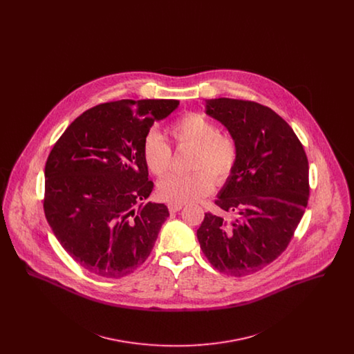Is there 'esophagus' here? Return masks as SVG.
<instances>
[{
  "label": "esophagus",
  "mask_w": 354,
  "mask_h": 354,
  "mask_svg": "<svg viewBox=\"0 0 354 354\" xmlns=\"http://www.w3.org/2000/svg\"><path fill=\"white\" fill-rule=\"evenodd\" d=\"M182 208H183L182 204H172V203H169V212H178V211H180Z\"/></svg>",
  "instance_id": "34e87169"
}]
</instances>
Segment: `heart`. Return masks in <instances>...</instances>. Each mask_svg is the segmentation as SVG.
<instances>
[{"label": "heart", "mask_w": 354, "mask_h": 354, "mask_svg": "<svg viewBox=\"0 0 354 354\" xmlns=\"http://www.w3.org/2000/svg\"><path fill=\"white\" fill-rule=\"evenodd\" d=\"M179 147L194 149L192 169L188 175L172 174L158 185L159 196L172 204L195 202L207 196L216 183L225 182L237 162V145L232 136L220 134L218 126L198 113H187L169 129ZM146 166L152 174L165 175L172 163V150L163 136L155 131L146 135L142 146ZM208 170L212 174L206 172Z\"/></svg>", "instance_id": "b5f03b06"}]
</instances>
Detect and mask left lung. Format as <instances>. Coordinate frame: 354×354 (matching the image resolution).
Masks as SVG:
<instances>
[{
  "instance_id": "obj_1",
  "label": "left lung",
  "mask_w": 354,
  "mask_h": 354,
  "mask_svg": "<svg viewBox=\"0 0 354 354\" xmlns=\"http://www.w3.org/2000/svg\"><path fill=\"white\" fill-rule=\"evenodd\" d=\"M237 145V162L215 204L236 219L207 212L196 235L215 270L243 277L286 251L309 198L303 145L284 119L260 103L231 98L205 101Z\"/></svg>"
}]
</instances>
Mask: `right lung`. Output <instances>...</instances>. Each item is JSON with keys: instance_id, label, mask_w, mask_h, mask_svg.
I'll use <instances>...</instances> for the list:
<instances>
[{"instance_id": "1", "label": "right lung", "mask_w": 354, "mask_h": 354, "mask_svg": "<svg viewBox=\"0 0 354 354\" xmlns=\"http://www.w3.org/2000/svg\"><path fill=\"white\" fill-rule=\"evenodd\" d=\"M178 106L176 100L102 103L54 145L44 211L59 244L84 270L119 279L150 256L169 214L162 203H145L153 183L142 146L153 122Z\"/></svg>"}]
</instances>
